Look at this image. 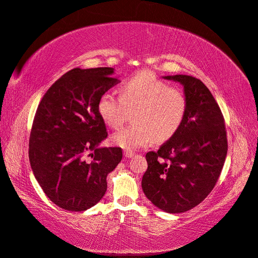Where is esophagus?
I'll use <instances>...</instances> for the list:
<instances>
[{"mask_svg": "<svg viewBox=\"0 0 258 258\" xmlns=\"http://www.w3.org/2000/svg\"><path fill=\"white\" fill-rule=\"evenodd\" d=\"M123 154L125 157H133L135 155V152L134 151H130V150H125L123 152Z\"/></svg>", "mask_w": 258, "mask_h": 258, "instance_id": "34e87169", "label": "esophagus"}]
</instances>
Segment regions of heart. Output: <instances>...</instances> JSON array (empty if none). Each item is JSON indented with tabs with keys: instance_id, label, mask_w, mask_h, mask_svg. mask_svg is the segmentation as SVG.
I'll return each mask as SVG.
<instances>
[{
	"instance_id": "obj_1",
	"label": "heart",
	"mask_w": 258,
	"mask_h": 258,
	"mask_svg": "<svg viewBox=\"0 0 258 258\" xmlns=\"http://www.w3.org/2000/svg\"><path fill=\"white\" fill-rule=\"evenodd\" d=\"M188 101L181 89L173 88L150 71H142L126 80L121 95L113 90L102 94L97 111L112 129L123 124L126 110L133 111L134 124L112 135L113 145L124 150L148 146L172 138L182 125Z\"/></svg>"
}]
</instances>
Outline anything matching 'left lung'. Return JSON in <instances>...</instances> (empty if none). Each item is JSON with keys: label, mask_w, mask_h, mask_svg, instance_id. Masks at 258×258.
Listing matches in <instances>:
<instances>
[{"label": "left lung", "mask_w": 258, "mask_h": 258, "mask_svg": "<svg viewBox=\"0 0 258 258\" xmlns=\"http://www.w3.org/2000/svg\"><path fill=\"white\" fill-rule=\"evenodd\" d=\"M183 86L187 114L178 133L148 152L142 187L153 204L182 213L205 200L219 180L228 153L224 117L210 89L191 76H166Z\"/></svg>", "instance_id": "obj_1"}]
</instances>
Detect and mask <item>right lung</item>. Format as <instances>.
<instances>
[{"label": "right lung", "mask_w": 258, "mask_h": 258, "mask_svg": "<svg viewBox=\"0 0 258 258\" xmlns=\"http://www.w3.org/2000/svg\"><path fill=\"white\" fill-rule=\"evenodd\" d=\"M113 68L72 69L40 101L29 137V162L43 191L63 210L90 209L105 195L120 147H98L107 137L97 111L102 94L120 80Z\"/></svg>", "instance_id": "1"}]
</instances>
